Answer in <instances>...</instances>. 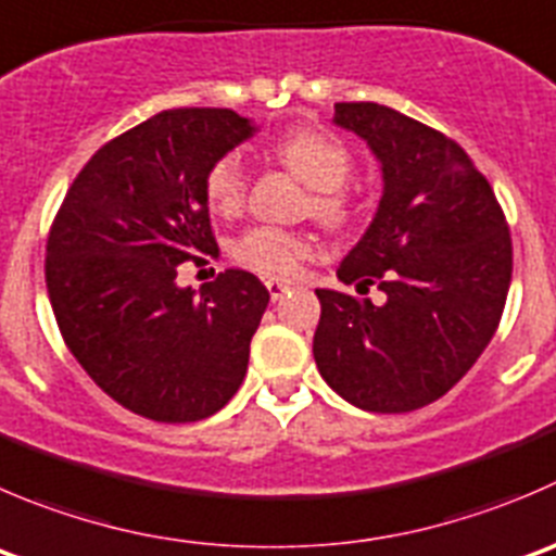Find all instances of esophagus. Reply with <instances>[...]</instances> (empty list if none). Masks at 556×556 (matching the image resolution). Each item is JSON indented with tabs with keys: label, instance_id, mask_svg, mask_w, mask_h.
<instances>
[{
	"label": "esophagus",
	"instance_id": "1",
	"mask_svg": "<svg viewBox=\"0 0 556 556\" xmlns=\"http://www.w3.org/2000/svg\"><path fill=\"white\" fill-rule=\"evenodd\" d=\"M266 288H268V295H271L274 301H279L285 293H288L290 285L288 282H279V279H266Z\"/></svg>",
	"mask_w": 556,
	"mask_h": 556
}]
</instances>
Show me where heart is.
Listing matches in <instances>:
<instances>
[{"instance_id": "1", "label": "heart", "mask_w": 556, "mask_h": 556, "mask_svg": "<svg viewBox=\"0 0 556 556\" xmlns=\"http://www.w3.org/2000/svg\"><path fill=\"white\" fill-rule=\"evenodd\" d=\"M274 154L285 168L293 170L312 192V214L328 225H342L350 217V195L344 192L353 154L339 138L323 129H293L274 143ZM208 206L217 214H236L247 198V168L241 154L228 152L208 168L206 181ZM233 255L241 266L255 268L271 277H290L301 263L312 257V241L288 230L252 228L236 241Z\"/></svg>"}]
</instances>
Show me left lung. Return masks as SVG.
I'll return each instance as SVG.
<instances>
[{"label": "left lung", "instance_id": "8db88e82", "mask_svg": "<svg viewBox=\"0 0 556 556\" xmlns=\"http://www.w3.org/2000/svg\"><path fill=\"white\" fill-rule=\"evenodd\" d=\"M333 124L366 141L382 195L320 299L312 353L323 380L369 413H409L448 393L492 342L514 271L505 214L465 149L377 102H337Z\"/></svg>", "mask_w": 556, "mask_h": 556}]
</instances>
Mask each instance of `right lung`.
<instances>
[{"label": "right lung", "mask_w": 556, "mask_h": 556, "mask_svg": "<svg viewBox=\"0 0 556 556\" xmlns=\"http://www.w3.org/2000/svg\"><path fill=\"white\" fill-rule=\"evenodd\" d=\"M255 129L230 108L157 113L84 165L53 219L46 285L59 331L108 396L152 421L208 418L247 375L266 285L241 268L201 290L176 277L219 252L203 181Z\"/></svg>", "instance_id": "obj_1"}]
</instances>
